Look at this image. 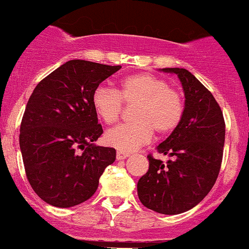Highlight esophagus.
Segmentation results:
<instances>
[{"instance_id":"34e87169","label":"esophagus","mask_w":249,"mask_h":249,"mask_svg":"<svg viewBox=\"0 0 249 249\" xmlns=\"http://www.w3.org/2000/svg\"><path fill=\"white\" fill-rule=\"evenodd\" d=\"M130 156L129 152H125V151H117L116 154V159L117 160H124L125 157Z\"/></svg>"}]
</instances>
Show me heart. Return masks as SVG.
<instances>
[{"label":"heart","instance_id":"b5f03b06","mask_svg":"<svg viewBox=\"0 0 249 249\" xmlns=\"http://www.w3.org/2000/svg\"><path fill=\"white\" fill-rule=\"evenodd\" d=\"M125 105H134L129 124L107 130L104 139L120 151H133L146 144L154 132L160 137L173 133L184 116L180 93L169 87L166 80L151 73H134L119 82L117 90L99 86L93 90L92 107L104 124H112L120 119Z\"/></svg>","mask_w":249,"mask_h":249}]
</instances>
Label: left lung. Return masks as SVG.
<instances>
[{
	"label": "left lung",
	"instance_id": "left-lung-1",
	"mask_svg": "<svg viewBox=\"0 0 249 249\" xmlns=\"http://www.w3.org/2000/svg\"><path fill=\"white\" fill-rule=\"evenodd\" d=\"M176 73L185 93L179 127L157 146L171 159L163 163L147 155L149 169L138 181L142 205L162 214L194 208L213 188L220 171L225 142L223 111L212 93L186 69L167 68Z\"/></svg>",
	"mask_w": 249,
	"mask_h": 249
}]
</instances>
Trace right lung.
<instances>
[{
	"mask_svg": "<svg viewBox=\"0 0 249 249\" xmlns=\"http://www.w3.org/2000/svg\"><path fill=\"white\" fill-rule=\"evenodd\" d=\"M121 66L66 61L36 86L20 124L25 173L44 202L59 208L92 197L99 178L116 159L114 147L97 146L102 124L92 107L93 90Z\"/></svg>",
	"mask_w": 249,
	"mask_h": 249,
	"instance_id": "right-lung-1",
	"label": "right lung"
}]
</instances>
